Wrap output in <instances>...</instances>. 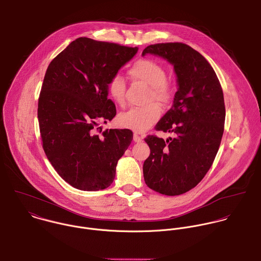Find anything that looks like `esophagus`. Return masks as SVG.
I'll return each instance as SVG.
<instances>
[{"label":"esophagus","instance_id":"1","mask_svg":"<svg viewBox=\"0 0 261 261\" xmlns=\"http://www.w3.org/2000/svg\"><path fill=\"white\" fill-rule=\"evenodd\" d=\"M134 141H135L136 143H141V142H142V137H140L139 134L135 133V134H134Z\"/></svg>","mask_w":261,"mask_h":261}]
</instances>
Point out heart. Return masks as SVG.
<instances>
[{"instance_id": "b5f03b06", "label": "heart", "mask_w": 261, "mask_h": 261, "mask_svg": "<svg viewBox=\"0 0 261 261\" xmlns=\"http://www.w3.org/2000/svg\"><path fill=\"white\" fill-rule=\"evenodd\" d=\"M133 80L149 86L148 100H154L160 104L169 102L172 96V88L166 80L165 69L155 61L140 60L128 71ZM125 81L120 75L111 78L107 85V92L112 101L123 106L125 102ZM161 116V109L156 103L143 107H132L120 113L117 121L120 126L136 132L149 129Z\"/></svg>"}]
</instances>
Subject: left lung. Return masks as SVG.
I'll return each mask as SVG.
<instances>
[{"instance_id": "8db88e82", "label": "left lung", "mask_w": 261, "mask_h": 261, "mask_svg": "<svg viewBox=\"0 0 261 261\" xmlns=\"http://www.w3.org/2000/svg\"><path fill=\"white\" fill-rule=\"evenodd\" d=\"M146 55L173 66L177 92L172 107L155 127L176 137L145 139L151 154L144 162V178L159 193L179 195L201 181L216 158L226 117L224 94L212 66L192 47L158 43L147 46L142 56Z\"/></svg>"}]
</instances>
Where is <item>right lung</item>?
<instances>
[{
    "label": "right lung",
    "mask_w": 261,
    "mask_h": 261,
    "mask_svg": "<svg viewBox=\"0 0 261 261\" xmlns=\"http://www.w3.org/2000/svg\"><path fill=\"white\" fill-rule=\"evenodd\" d=\"M138 50L80 37L46 70L37 110L42 147L56 171L77 189L107 188L133 141L129 129H106L99 136L96 126L115 116L108 82Z\"/></svg>",
    "instance_id": "right-lung-1"
}]
</instances>
